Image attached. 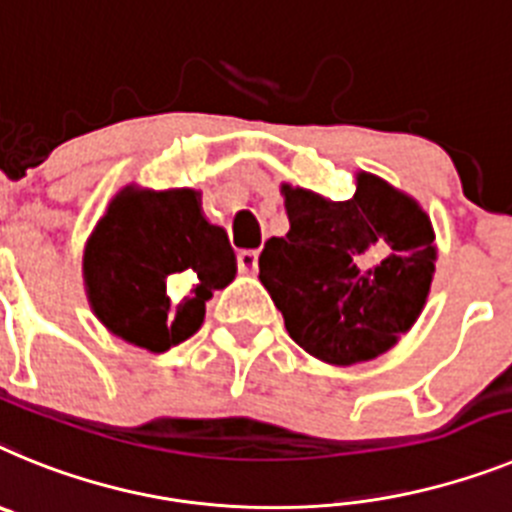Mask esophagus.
<instances>
[{
  "instance_id": "1",
  "label": "esophagus",
  "mask_w": 512,
  "mask_h": 512,
  "mask_svg": "<svg viewBox=\"0 0 512 512\" xmlns=\"http://www.w3.org/2000/svg\"><path fill=\"white\" fill-rule=\"evenodd\" d=\"M237 268L239 273H257V268H260V255L255 250H242L237 255Z\"/></svg>"
}]
</instances>
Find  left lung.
Returning a JSON list of instances; mask_svg holds the SVG:
<instances>
[{
  "instance_id": "8db88e82",
  "label": "left lung",
  "mask_w": 512,
  "mask_h": 512,
  "mask_svg": "<svg viewBox=\"0 0 512 512\" xmlns=\"http://www.w3.org/2000/svg\"><path fill=\"white\" fill-rule=\"evenodd\" d=\"M286 237L265 242L260 281L286 330L324 363L371 361L420 317L435 273L428 213L361 172L350 201L283 185Z\"/></svg>"
}]
</instances>
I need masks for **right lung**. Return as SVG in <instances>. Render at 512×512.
<instances>
[{
	"label": "right lung",
	"instance_id": "1",
	"mask_svg": "<svg viewBox=\"0 0 512 512\" xmlns=\"http://www.w3.org/2000/svg\"><path fill=\"white\" fill-rule=\"evenodd\" d=\"M237 257L208 224L201 193L128 185L110 201L84 247L92 311L113 335L164 353L198 332L213 291L229 286Z\"/></svg>",
	"mask_w": 512,
	"mask_h": 512
}]
</instances>
